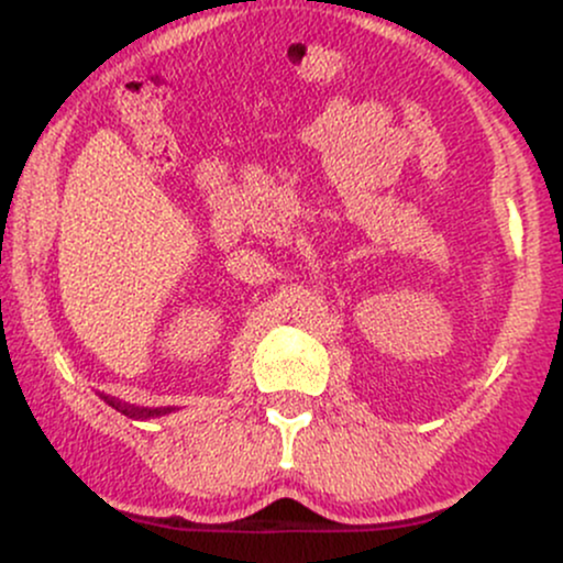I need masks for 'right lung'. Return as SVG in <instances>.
<instances>
[{
  "instance_id": "right-lung-1",
  "label": "right lung",
  "mask_w": 563,
  "mask_h": 563,
  "mask_svg": "<svg viewBox=\"0 0 563 563\" xmlns=\"http://www.w3.org/2000/svg\"><path fill=\"white\" fill-rule=\"evenodd\" d=\"M108 405H113L115 410H121V412H126L129 418H153V416H164V412H169V407H166V410H147V407H132V405H121V402H115V399H108Z\"/></svg>"
}]
</instances>
